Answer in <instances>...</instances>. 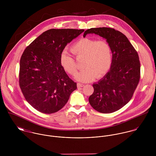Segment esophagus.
<instances>
[{
  "label": "esophagus",
  "instance_id": "1",
  "mask_svg": "<svg viewBox=\"0 0 156 156\" xmlns=\"http://www.w3.org/2000/svg\"><path fill=\"white\" fill-rule=\"evenodd\" d=\"M77 86L78 88H80V87H83L84 86V85L82 84V83H77Z\"/></svg>",
  "mask_w": 156,
  "mask_h": 156
}]
</instances>
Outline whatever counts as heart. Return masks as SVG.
I'll use <instances>...</instances> for the list:
<instances>
[{
  "label": "heart",
  "instance_id": "obj_1",
  "mask_svg": "<svg viewBox=\"0 0 156 156\" xmlns=\"http://www.w3.org/2000/svg\"><path fill=\"white\" fill-rule=\"evenodd\" d=\"M71 53L79 59L83 58L84 69L76 76L81 82H88L105 77L109 71L113 60L111 45L105 40L82 38L70 47ZM59 63L63 69L70 75L75 76L78 67L74 58L66 50L59 56Z\"/></svg>",
  "mask_w": 156,
  "mask_h": 156
}]
</instances>
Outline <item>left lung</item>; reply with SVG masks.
Returning a JSON list of instances; mask_svg holds the SVG:
<instances>
[{
	"mask_svg": "<svg viewBox=\"0 0 156 156\" xmlns=\"http://www.w3.org/2000/svg\"><path fill=\"white\" fill-rule=\"evenodd\" d=\"M94 33L106 39L111 45L113 60L110 71L97 83L89 97L97 111L109 113L124 106L133 97L139 82L140 64L137 51L125 35L111 27L90 28L83 37Z\"/></svg>",
	"mask_w": 156,
	"mask_h": 156,
	"instance_id": "8db88e82",
	"label": "left lung"
}]
</instances>
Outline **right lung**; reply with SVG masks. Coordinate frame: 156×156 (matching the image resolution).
<instances>
[{
	"mask_svg": "<svg viewBox=\"0 0 156 156\" xmlns=\"http://www.w3.org/2000/svg\"><path fill=\"white\" fill-rule=\"evenodd\" d=\"M83 29H51L24 50L20 61L19 85L26 100L38 111L50 114L67 103L77 84L61 66L59 56L68 43Z\"/></svg>",
	"mask_w": 156,
	"mask_h": 156,
	"instance_id": "right-lung-1",
	"label": "right lung"
}]
</instances>
